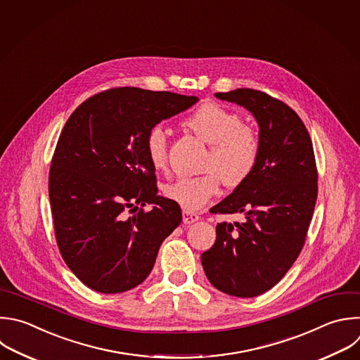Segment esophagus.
<instances>
[{
    "label": "esophagus",
    "instance_id": "34e87169",
    "mask_svg": "<svg viewBox=\"0 0 360 360\" xmlns=\"http://www.w3.org/2000/svg\"><path fill=\"white\" fill-rule=\"evenodd\" d=\"M182 219H184L185 224H191V223H195V221L199 220V214L195 213V212H191V210H184L182 212Z\"/></svg>",
    "mask_w": 360,
    "mask_h": 360
}]
</instances>
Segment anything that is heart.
<instances>
[{
    "label": "heart",
    "instance_id": "heart-1",
    "mask_svg": "<svg viewBox=\"0 0 360 360\" xmlns=\"http://www.w3.org/2000/svg\"><path fill=\"white\" fill-rule=\"evenodd\" d=\"M182 126L210 144L203 175L184 176L167 185L164 193L184 210H199L219 193L220 179L229 188L242 185L255 171L260 157V134L243 123L242 115L219 103L206 101L192 110ZM144 151L155 171L168 167V140L162 127H151L144 139Z\"/></svg>",
    "mask_w": 360,
    "mask_h": 360
}]
</instances>
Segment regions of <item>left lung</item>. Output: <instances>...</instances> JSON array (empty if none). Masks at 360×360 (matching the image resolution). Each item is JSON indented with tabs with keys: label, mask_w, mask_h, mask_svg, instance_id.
<instances>
[{
	"label": "left lung",
	"mask_w": 360,
	"mask_h": 360,
	"mask_svg": "<svg viewBox=\"0 0 360 360\" xmlns=\"http://www.w3.org/2000/svg\"><path fill=\"white\" fill-rule=\"evenodd\" d=\"M214 96L255 115L262 148L253 174L210 209L245 213L246 220L219 223L216 242L200 260L214 288L252 298L273 288L304 248L318 196L316 162L302 120L281 100L255 89Z\"/></svg>",
	"instance_id": "left-lung-1"
}]
</instances>
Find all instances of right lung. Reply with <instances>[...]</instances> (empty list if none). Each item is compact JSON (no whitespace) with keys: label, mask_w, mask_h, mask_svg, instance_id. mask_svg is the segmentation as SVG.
Here are the masks:
<instances>
[{"label":"right lung","mask_w":360,"mask_h":360,"mask_svg":"<svg viewBox=\"0 0 360 360\" xmlns=\"http://www.w3.org/2000/svg\"><path fill=\"white\" fill-rule=\"evenodd\" d=\"M196 101L114 87L89 97L68 118L51 162L49 199L59 252L89 288L117 294L141 284L182 221L179 205L157 195L144 139ZM147 202L155 205L151 211L143 210Z\"/></svg>","instance_id":"obj_1"}]
</instances>
